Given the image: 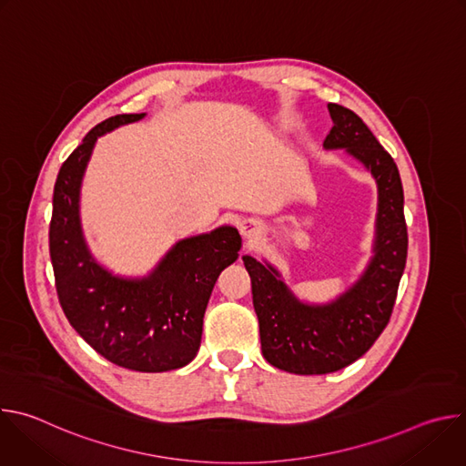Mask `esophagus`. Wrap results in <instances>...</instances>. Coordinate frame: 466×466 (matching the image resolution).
<instances>
[{
  "label": "esophagus",
  "mask_w": 466,
  "mask_h": 466,
  "mask_svg": "<svg viewBox=\"0 0 466 466\" xmlns=\"http://www.w3.org/2000/svg\"><path fill=\"white\" fill-rule=\"evenodd\" d=\"M254 230H256V227H254L252 221H243V223H241V234H243V236L250 238V236L254 234Z\"/></svg>",
  "instance_id": "1"
}]
</instances>
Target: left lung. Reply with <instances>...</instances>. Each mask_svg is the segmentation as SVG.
Listing matches in <instances>:
<instances>
[{"label": "left lung", "mask_w": 466, "mask_h": 466, "mask_svg": "<svg viewBox=\"0 0 466 466\" xmlns=\"http://www.w3.org/2000/svg\"><path fill=\"white\" fill-rule=\"evenodd\" d=\"M334 127L326 149H347L376 177L380 189L376 256L363 279L338 302L304 306L265 268L245 256L252 304L259 322L263 358L293 374H326L361 358L387 326L408 258L404 189L392 157L380 146L363 119L328 103Z\"/></svg>", "instance_id": "1"}]
</instances>
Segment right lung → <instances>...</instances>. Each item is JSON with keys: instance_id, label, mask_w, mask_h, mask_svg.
<instances>
[{"instance_id": "add662e5", "label": "right lung", "mask_w": 466, "mask_h": 466, "mask_svg": "<svg viewBox=\"0 0 466 466\" xmlns=\"http://www.w3.org/2000/svg\"><path fill=\"white\" fill-rule=\"evenodd\" d=\"M146 114H117L96 125L62 164L49 223V254L62 311L108 361L140 372L187 365L203 336V317L219 273L236 261L241 238L223 227L182 239L144 280H121L86 250L79 225V186L97 137Z\"/></svg>"}]
</instances>
